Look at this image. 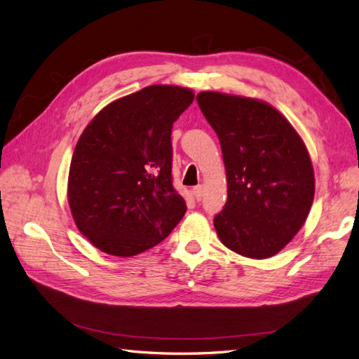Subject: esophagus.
<instances>
[{"instance_id":"esophagus-1","label":"esophagus","mask_w":359,"mask_h":359,"mask_svg":"<svg viewBox=\"0 0 359 359\" xmlns=\"http://www.w3.org/2000/svg\"><path fill=\"white\" fill-rule=\"evenodd\" d=\"M203 192H204L203 186H196V187L192 189V195L195 196L196 201H201L203 200Z\"/></svg>"}]
</instances>
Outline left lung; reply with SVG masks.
<instances>
[{
    "label": "left lung",
    "mask_w": 359,
    "mask_h": 359,
    "mask_svg": "<svg viewBox=\"0 0 359 359\" xmlns=\"http://www.w3.org/2000/svg\"><path fill=\"white\" fill-rule=\"evenodd\" d=\"M196 101L218 135L227 175V201L215 230L238 255L273 257L299 232L313 203L304 141L266 101L221 92H201Z\"/></svg>",
    "instance_id": "8db88e82"
}]
</instances>
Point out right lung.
I'll return each mask as SVG.
<instances>
[{"label": "right lung", "mask_w": 359, "mask_h": 359, "mask_svg": "<svg viewBox=\"0 0 359 359\" xmlns=\"http://www.w3.org/2000/svg\"><path fill=\"white\" fill-rule=\"evenodd\" d=\"M187 87L155 84L115 100L79 137L67 180L75 224L101 252L135 257L161 243L187 205L172 184V126Z\"/></svg>", "instance_id": "right-lung-1"}]
</instances>
